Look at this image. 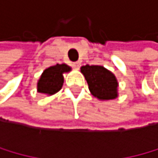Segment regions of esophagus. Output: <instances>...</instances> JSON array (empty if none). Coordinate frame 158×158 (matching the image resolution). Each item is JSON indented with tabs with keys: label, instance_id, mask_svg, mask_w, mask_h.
I'll use <instances>...</instances> for the list:
<instances>
[{
	"label": "esophagus",
	"instance_id": "34e87169",
	"mask_svg": "<svg viewBox=\"0 0 158 158\" xmlns=\"http://www.w3.org/2000/svg\"><path fill=\"white\" fill-rule=\"evenodd\" d=\"M72 65H73V67H74L75 69H79V68H80V65H81V63H80L79 61H76V62H74V63H73Z\"/></svg>",
	"mask_w": 158,
	"mask_h": 158
}]
</instances>
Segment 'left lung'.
Listing matches in <instances>:
<instances>
[{
    "label": "left lung",
    "instance_id": "1",
    "mask_svg": "<svg viewBox=\"0 0 158 158\" xmlns=\"http://www.w3.org/2000/svg\"><path fill=\"white\" fill-rule=\"evenodd\" d=\"M89 90L99 100H113L118 97V80L105 67L100 65H85L81 67Z\"/></svg>",
    "mask_w": 158,
    "mask_h": 158
}]
</instances>
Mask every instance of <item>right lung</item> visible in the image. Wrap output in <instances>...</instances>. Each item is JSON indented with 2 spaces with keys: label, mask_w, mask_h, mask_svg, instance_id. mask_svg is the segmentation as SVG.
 <instances>
[{
  "label": "right lung",
  "mask_w": 158,
  "mask_h": 158,
  "mask_svg": "<svg viewBox=\"0 0 158 158\" xmlns=\"http://www.w3.org/2000/svg\"><path fill=\"white\" fill-rule=\"evenodd\" d=\"M71 67L66 64H56L43 71L37 82V92L53 95L62 88L64 82L63 73L69 72Z\"/></svg>",
  "instance_id": "add662e5"
}]
</instances>
